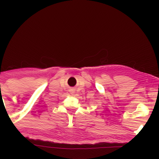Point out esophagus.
Returning <instances> with one entry per match:
<instances>
[{"label":"esophagus","mask_w":159,"mask_h":159,"mask_svg":"<svg viewBox=\"0 0 159 159\" xmlns=\"http://www.w3.org/2000/svg\"><path fill=\"white\" fill-rule=\"evenodd\" d=\"M74 92H75V89H72L70 90V93H72V94L74 93Z\"/></svg>","instance_id":"obj_1"}]
</instances>
